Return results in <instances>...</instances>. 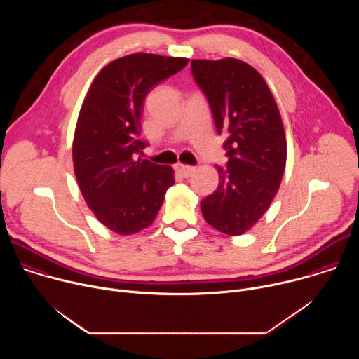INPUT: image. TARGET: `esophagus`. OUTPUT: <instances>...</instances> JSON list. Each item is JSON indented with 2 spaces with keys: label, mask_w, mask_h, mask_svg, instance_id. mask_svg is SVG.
<instances>
[{
  "label": "esophagus",
  "mask_w": 359,
  "mask_h": 359,
  "mask_svg": "<svg viewBox=\"0 0 359 359\" xmlns=\"http://www.w3.org/2000/svg\"><path fill=\"white\" fill-rule=\"evenodd\" d=\"M175 169H176V172H177L180 176H183V177H190V176L194 173V170H196L193 166H187V165H182V163L176 165Z\"/></svg>",
  "instance_id": "obj_1"
}]
</instances>
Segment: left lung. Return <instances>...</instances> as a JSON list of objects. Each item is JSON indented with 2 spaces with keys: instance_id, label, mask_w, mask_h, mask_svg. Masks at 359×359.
<instances>
[{
  "instance_id": "1",
  "label": "left lung",
  "mask_w": 359,
  "mask_h": 359,
  "mask_svg": "<svg viewBox=\"0 0 359 359\" xmlns=\"http://www.w3.org/2000/svg\"><path fill=\"white\" fill-rule=\"evenodd\" d=\"M193 76L206 95L229 158L216 166L219 186L201 200L216 230L240 236L269 210L287 162V140L276 99L259 71L236 60H193Z\"/></svg>"
}]
</instances>
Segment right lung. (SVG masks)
<instances>
[{"label": "right lung", "mask_w": 359, "mask_h": 359, "mask_svg": "<svg viewBox=\"0 0 359 359\" xmlns=\"http://www.w3.org/2000/svg\"><path fill=\"white\" fill-rule=\"evenodd\" d=\"M187 58L130 54L93 79L79 111L72 161L79 190L96 219L129 236L149 227L175 183L170 166L135 159L149 90L187 65Z\"/></svg>", "instance_id": "1"}]
</instances>
